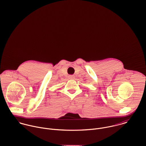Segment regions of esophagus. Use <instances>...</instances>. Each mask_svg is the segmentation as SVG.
Segmentation results:
<instances>
[{"instance_id":"obj_1","label":"esophagus","mask_w":146,"mask_h":146,"mask_svg":"<svg viewBox=\"0 0 146 146\" xmlns=\"http://www.w3.org/2000/svg\"><path fill=\"white\" fill-rule=\"evenodd\" d=\"M68 77H69V79H73L75 78L74 75H70Z\"/></svg>"}]
</instances>
